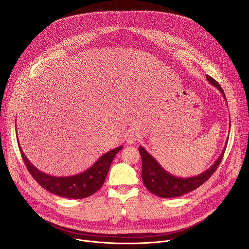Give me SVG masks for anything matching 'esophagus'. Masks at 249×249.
Wrapping results in <instances>:
<instances>
[{"instance_id": "34e87169", "label": "esophagus", "mask_w": 249, "mask_h": 249, "mask_svg": "<svg viewBox=\"0 0 249 249\" xmlns=\"http://www.w3.org/2000/svg\"><path fill=\"white\" fill-rule=\"evenodd\" d=\"M140 138V135L137 133V132H132L130 133L127 138H126V141H127V143L128 144H133L134 142H136Z\"/></svg>"}]
</instances>
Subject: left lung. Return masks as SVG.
Returning <instances> with one entry per match:
<instances>
[{
  "label": "left lung",
  "mask_w": 249,
  "mask_h": 249,
  "mask_svg": "<svg viewBox=\"0 0 249 249\" xmlns=\"http://www.w3.org/2000/svg\"><path fill=\"white\" fill-rule=\"evenodd\" d=\"M206 78L210 84L216 87L226 100L224 91L218 83L208 75H206ZM226 145L227 144H225L220 156L209 169L197 176L188 178L176 177L167 172L152 155H150L142 146L140 145L139 151L142 157V178L143 184L150 193L163 198L177 197L193 192L205 183L216 171L224 155Z\"/></svg>",
  "instance_id": "obj_1"
}]
</instances>
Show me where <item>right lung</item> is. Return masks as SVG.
I'll list each match as a JSON object with an SVG mask.
<instances>
[{
	"label": "right lung",
	"instance_id": "add662e5",
	"mask_svg": "<svg viewBox=\"0 0 249 249\" xmlns=\"http://www.w3.org/2000/svg\"><path fill=\"white\" fill-rule=\"evenodd\" d=\"M19 145V142H18ZM123 148L122 145L113 148L101 156L92 167L78 175L68 177H55L38 170L27 159L19 145V150L26 167L38 184L48 192L67 198H85L98 192L106 181L112 160L116 153Z\"/></svg>",
	"mask_w": 249,
	"mask_h": 249
}]
</instances>
